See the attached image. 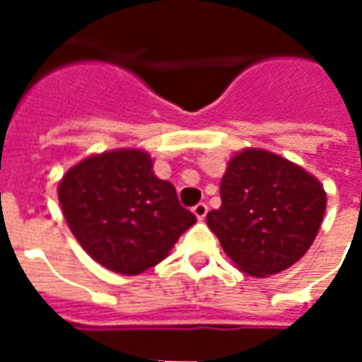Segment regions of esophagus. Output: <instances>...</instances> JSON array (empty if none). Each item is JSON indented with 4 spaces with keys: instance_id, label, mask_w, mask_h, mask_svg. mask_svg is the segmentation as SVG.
<instances>
[{
    "instance_id": "esophagus-1",
    "label": "esophagus",
    "mask_w": 362,
    "mask_h": 362,
    "mask_svg": "<svg viewBox=\"0 0 362 362\" xmlns=\"http://www.w3.org/2000/svg\"><path fill=\"white\" fill-rule=\"evenodd\" d=\"M192 211H194V215H196L197 219L204 221V219H205V215H207V205H205V204H197L196 207L192 209Z\"/></svg>"
}]
</instances>
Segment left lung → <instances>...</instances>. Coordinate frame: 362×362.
Wrapping results in <instances>:
<instances>
[{
  "instance_id": "1",
  "label": "left lung",
  "mask_w": 362,
  "mask_h": 362,
  "mask_svg": "<svg viewBox=\"0 0 362 362\" xmlns=\"http://www.w3.org/2000/svg\"><path fill=\"white\" fill-rule=\"evenodd\" d=\"M326 189L303 166L248 147L227 163L207 227L240 272L269 277L303 258L326 213Z\"/></svg>"
}]
</instances>
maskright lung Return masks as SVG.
<instances>
[{"label": "right lung", "instance_id": "add662e5", "mask_svg": "<svg viewBox=\"0 0 362 362\" xmlns=\"http://www.w3.org/2000/svg\"><path fill=\"white\" fill-rule=\"evenodd\" d=\"M58 197L83 250L122 275L157 266L196 223L173 184L155 176L153 158L141 149L83 158L59 180Z\"/></svg>", "mask_w": 362, "mask_h": 362}]
</instances>
